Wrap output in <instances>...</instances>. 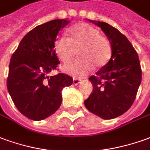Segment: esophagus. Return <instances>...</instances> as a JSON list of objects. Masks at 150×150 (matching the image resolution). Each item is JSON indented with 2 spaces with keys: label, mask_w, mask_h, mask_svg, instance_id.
I'll return each mask as SVG.
<instances>
[{
  "label": "esophagus",
  "mask_w": 150,
  "mask_h": 150,
  "mask_svg": "<svg viewBox=\"0 0 150 150\" xmlns=\"http://www.w3.org/2000/svg\"><path fill=\"white\" fill-rule=\"evenodd\" d=\"M80 82H81V80H80L79 79L74 78V79H73V83H74L75 85H77V84H79Z\"/></svg>",
  "instance_id": "34e87169"
}]
</instances>
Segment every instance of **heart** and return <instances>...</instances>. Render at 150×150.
Here are the masks:
<instances>
[{"instance_id": "obj_1", "label": "heart", "mask_w": 150, "mask_h": 150, "mask_svg": "<svg viewBox=\"0 0 150 150\" xmlns=\"http://www.w3.org/2000/svg\"><path fill=\"white\" fill-rule=\"evenodd\" d=\"M70 33V38L60 35L54 43L57 57L64 63L71 62L78 50L79 58L72 64L64 66V71L76 77H83L93 70V66L100 67L107 63L111 54V45L97 29L83 23L74 26Z\"/></svg>"}]
</instances>
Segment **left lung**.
I'll list each match as a JSON object with an SVG mask.
<instances>
[{
	"label": "left lung",
	"mask_w": 150,
	"mask_h": 150,
	"mask_svg": "<svg viewBox=\"0 0 150 150\" xmlns=\"http://www.w3.org/2000/svg\"><path fill=\"white\" fill-rule=\"evenodd\" d=\"M111 45V58L89 78L93 91L84 100L86 108L104 119L119 117L128 110L141 83V63L136 50L125 35L110 24L95 22Z\"/></svg>",
	"instance_id": "obj_1"
}]
</instances>
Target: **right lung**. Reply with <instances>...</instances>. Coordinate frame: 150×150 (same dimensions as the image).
<instances>
[{
    "label": "right lung",
    "mask_w": 150,
    "mask_h": 150,
    "mask_svg": "<svg viewBox=\"0 0 150 150\" xmlns=\"http://www.w3.org/2000/svg\"><path fill=\"white\" fill-rule=\"evenodd\" d=\"M67 24V20L55 19L35 27L10 59L7 88L17 109L31 120H42L57 111L62 101V90L73 83L64 73L48 76L60 64L54 43Z\"/></svg>",
    "instance_id": "1"
}]
</instances>
